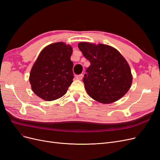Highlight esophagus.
I'll return each instance as SVG.
<instances>
[{
	"instance_id": "esophagus-1",
	"label": "esophagus",
	"mask_w": 160,
	"mask_h": 160,
	"mask_svg": "<svg viewBox=\"0 0 160 160\" xmlns=\"http://www.w3.org/2000/svg\"><path fill=\"white\" fill-rule=\"evenodd\" d=\"M83 74H81V75H76L75 78H76L77 79H78V80H81L82 79H83Z\"/></svg>"
}]
</instances>
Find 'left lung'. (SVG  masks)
I'll list each match as a JSON object with an SVG mask.
<instances>
[{
  "mask_svg": "<svg viewBox=\"0 0 160 160\" xmlns=\"http://www.w3.org/2000/svg\"><path fill=\"white\" fill-rule=\"evenodd\" d=\"M79 49L90 62L83 81L87 93L94 100L111 103L126 94L132 83L129 64L115 48L81 42Z\"/></svg>",
  "mask_w": 160,
  "mask_h": 160,
  "instance_id": "8db88e82",
  "label": "left lung"
}]
</instances>
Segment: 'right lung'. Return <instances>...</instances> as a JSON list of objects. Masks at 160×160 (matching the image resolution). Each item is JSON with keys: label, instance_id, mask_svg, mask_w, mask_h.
<instances>
[{"label": "right lung", "instance_id": "right-lung-1", "mask_svg": "<svg viewBox=\"0 0 160 160\" xmlns=\"http://www.w3.org/2000/svg\"><path fill=\"white\" fill-rule=\"evenodd\" d=\"M72 52L71 46L62 42L48 45L40 52L29 77L32 90L38 97L49 101L66 93L74 77Z\"/></svg>", "mask_w": 160, "mask_h": 160}]
</instances>
